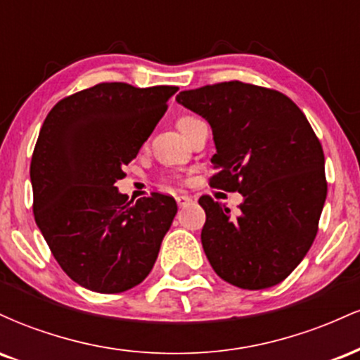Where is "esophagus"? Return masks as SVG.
Listing matches in <instances>:
<instances>
[{
	"label": "esophagus",
	"mask_w": 360,
	"mask_h": 360,
	"mask_svg": "<svg viewBox=\"0 0 360 360\" xmlns=\"http://www.w3.org/2000/svg\"><path fill=\"white\" fill-rule=\"evenodd\" d=\"M176 201H177V205H179V206H186L188 203H191L193 198L189 196V194H177Z\"/></svg>",
	"instance_id": "esophagus-1"
}]
</instances>
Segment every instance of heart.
<instances>
[{
	"instance_id": "heart-1",
	"label": "heart",
	"mask_w": 360,
	"mask_h": 360,
	"mask_svg": "<svg viewBox=\"0 0 360 360\" xmlns=\"http://www.w3.org/2000/svg\"><path fill=\"white\" fill-rule=\"evenodd\" d=\"M194 122H198L196 117H191V115H183V117H179V120H177V128H179L181 131H184L186 128H188L189 125H193Z\"/></svg>"
}]
</instances>
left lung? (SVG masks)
Listing matches in <instances>:
<instances>
[{
    "instance_id": "1",
    "label": "left lung",
    "mask_w": 360,
    "mask_h": 360,
    "mask_svg": "<svg viewBox=\"0 0 360 360\" xmlns=\"http://www.w3.org/2000/svg\"><path fill=\"white\" fill-rule=\"evenodd\" d=\"M176 101L212 127L210 184L243 196L235 214L200 198L201 243L213 271L242 289L276 286L316 237L326 198L320 140L303 111L274 89L229 81L181 91Z\"/></svg>"
}]
</instances>
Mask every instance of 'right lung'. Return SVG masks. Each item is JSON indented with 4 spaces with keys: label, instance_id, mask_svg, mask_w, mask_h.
Segmentation results:
<instances>
[{
    "label": "right lung",
    "instance_id": "obj_1",
    "mask_svg": "<svg viewBox=\"0 0 360 360\" xmlns=\"http://www.w3.org/2000/svg\"><path fill=\"white\" fill-rule=\"evenodd\" d=\"M179 88L101 82L57 103L40 128L30 164L34 214L62 271L105 295L147 278L177 213L152 193L131 203L115 186Z\"/></svg>",
    "mask_w": 360,
    "mask_h": 360
}]
</instances>
